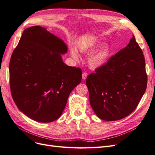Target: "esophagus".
Wrapping results in <instances>:
<instances>
[{
	"instance_id": "34e87169",
	"label": "esophagus",
	"mask_w": 155,
	"mask_h": 155,
	"mask_svg": "<svg viewBox=\"0 0 155 155\" xmlns=\"http://www.w3.org/2000/svg\"><path fill=\"white\" fill-rule=\"evenodd\" d=\"M87 73L85 72H83V74H82V78H83V79H85L87 78Z\"/></svg>"
}]
</instances>
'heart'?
<instances>
[{
	"mask_svg": "<svg viewBox=\"0 0 155 155\" xmlns=\"http://www.w3.org/2000/svg\"><path fill=\"white\" fill-rule=\"evenodd\" d=\"M97 46V42L96 41L83 44L78 47L79 50L82 53H89ZM71 54L75 59H78V55L76 50L71 49ZM109 57V50L106 47L101 48L93 54L88 59L89 65L92 68H97L104 65Z\"/></svg>",
	"mask_w": 155,
	"mask_h": 155,
	"instance_id": "obj_1",
	"label": "heart"
}]
</instances>
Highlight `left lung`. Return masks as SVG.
Returning a JSON list of instances; mask_svg holds the SVG:
<instances>
[{"mask_svg": "<svg viewBox=\"0 0 155 155\" xmlns=\"http://www.w3.org/2000/svg\"><path fill=\"white\" fill-rule=\"evenodd\" d=\"M86 84L91 105L100 119L116 121L132 113L147 84L145 58L134 35L125 48L89 74Z\"/></svg>", "mask_w": 155, "mask_h": 155, "instance_id": "obj_1", "label": "left lung"}]
</instances>
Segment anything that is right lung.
Listing matches in <instances>:
<instances>
[{
	"mask_svg": "<svg viewBox=\"0 0 155 155\" xmlns=\"http://www.w3.org/2000/svg\"><path fill=\"white\" fill-rule=\"evenodd\" d=\"M63 41L45 28L23 31L10 61L12 96L18 109L30 118L48 123L58 119L70 93L80 83L82 70L63 62Z\"/></svg>",
	"mask_w": 155,
	"mask_h": 155,
	"instance_id": "add662e5",
	"label": "right lung"
}]
</instances>
